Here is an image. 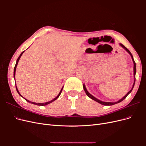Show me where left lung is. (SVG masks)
Returning a JSON list of instances; mask_svg holds the SVG:
<instances>
[{
  "instance_id": "obj_1",
  "label": "left lung",
  "mask_w": 146,
  "mask_h": 146,
  "mask_svg": "<svg viewBox=\"0 0 146 146\" xmlns=\"http://www.w3.org/2000/svg\"><path fill=\"white\" fill-rule=\"evenodd\" d=\"M120 46H122L123 48H125V50L129 53V54L131 55V58H132V60H133V64H134V66H133V70H134V77H135V82H134V83H133V87H132V88H131V90L128 92V93L123 97V98H122V99H121V100H119V101H117V102H102V101H100V100H98V99H96V98H94V96H92L91 94H90L89 92H88V91L86 90V87H85V85H83V89H84V90H85V92H86V95L89 97V98H90L91 99H92V100H95V101H96L97 102H98V103H99V104H102V105H114V104H117V103H119V102H122L123 99H125L126 98H127V96L129 95L130 92H131V91H132V90H133V87H134V85H135V74H136V63H135V61H134V60H133V56H132V55H131V52L129 51V50L128 49V48H127V47H125L124 46H123V44H120Z\"/></svg>"
}]
</instances>
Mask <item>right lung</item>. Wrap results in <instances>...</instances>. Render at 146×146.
I'll list each match as a JSON object with an SVG mask.
<instances>
[{
  "label": "right lung",
  "mask_w": 146,
  "mask_h": 146,
  "mask_svg": "<svg viewBox=\"0 0 146 146\" xmlns=\"http://www.w3.org/2000/svg\"><path fill=\"white\" fill-rule=\"evenodd\" d=\"M24 52V51H23V52L21 53V55H19V56L18 57V58H17V61H16V65H15V68H14V77H15V72H16V66H17V63H18V61H19V59H20V58H21V56H22V55H23V54ZM16 90H17V92H18V94H19V96H21V97H23V96H21V94L19 93V92L18 91V90H17V88L16 86ZM62 90H63V88H62V89L61 90V91H60V93L58 94V95L56 97V98H55V99H54L52 100H50V101H49V102H46V103H42V104H40V103H35V102H30V101L28 100L27 99H25V98H24V99H25L26 101H27L28 102H29V103H31V104H35V105H39V106H44V105H47V104H49L52 103V102H54V100H55L56 99H58V97L60 96V95L61 94V91H62Z\"/></svg>",
  "instance_id": "right-lung-1"
}]
</instances>
